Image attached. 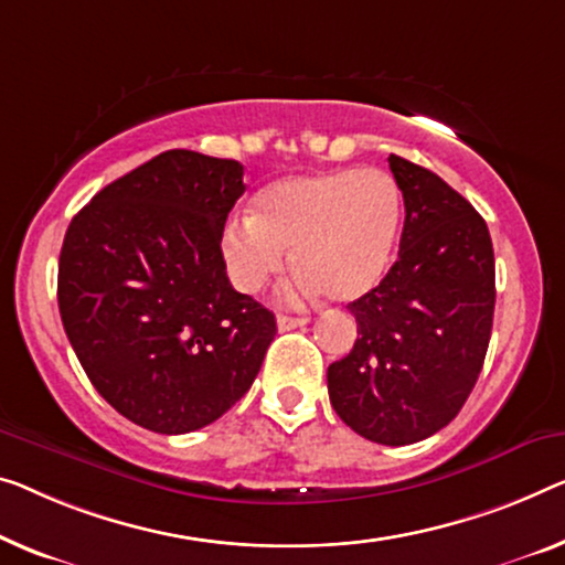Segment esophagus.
Returning <instances> with one entry per match:
<instances>
[{
  "instance_id": "34e87169",
  "label": "esophagus",
  "mask_w": 565,
  "mask_h": 565,
  "mask_svg": "<svg viewBox=\"0 0 565 565\" xmlns=\"http://www.w3.org/2000/svg\"><path fill=\"white\" fill-rule=\"evenodd\" d=\"M307 322H309L307 317H291V315H279V317H276V324H279L281 332L297 330V327H305Z\"/></svg>"
}]
</instances>
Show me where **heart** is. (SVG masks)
Segmentation results:
<instances>
[{
	"instance_id": "1",
	"label": "heart",
	"mask_w": 565,
	"mask_h": 565,
	"mask_svg": "<svg viewBox=\"0 0 565 565\" xmlns=\"http://www.w3.org/2000/svg\"><path fill=\"white\" fill-rule=\"evenodd\" d=\"M403 223V198L383 170H330L284 177L254 198L250 221L225 225L221 254L231 281L256 294L286 260L299 268L291 294L350 305L388 271Z\"/></svg>"
}]
</instances>
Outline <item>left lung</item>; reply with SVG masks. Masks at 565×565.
<instances>
[{
	"instance_id": "8db88e82",
	"label": "left lung",
	"mask_w": 565,
	"mask_h": 565,
	"mask_svg": "<svg viewBox=\"0 0 565 565\" xmlns=\"http://www.w3.org/2000/svg\"><path fill=\"white\" fill-rule=\"evenodd\" d=\"M403 192L398 260L352 301L358 340L327 367L332 408L352 431L406 446L459 414L482 370L494 315L487 223L439 174L388 157Z\"/></svg>"
}]
</instances>
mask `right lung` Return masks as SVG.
Instances as JSON below:
<instances>
[{
	"instance_id": "1",
	"label": "right lung",
	"mask_w": 565,
	"mask_h": 565,
	"mask_svg": "<svg viewBox=\"0 0 565 565\" xmlns=\"http://www.w3.org/2000/svg\"><path fill=\"white\" fill-rule=\"evenodd\" d=\"M243 164L170 149L67 225L57 307L94 388L157 434L213 424L254 385L276 319L235 291L221 238Z\"/></svg>"
}]
</instances>
